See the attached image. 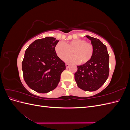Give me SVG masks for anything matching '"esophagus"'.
Listing matches in <instances>:
<instances>
[{
	"instance_id": "esophagus-1",
	"label": "esophagus",
	"mask_w": 130,
	"mask_h": 130,
	"mask_svg": "<svg viewBox=\"0 0 130 130\" xmlns=\"http://www.w3.org/2000/svg\"><path fill=\"white\" fill-rule=\"evenodd\" d=\"M66 68H68L69 67V64L68 63H66Z\"/></svg>"
}]
</instances>
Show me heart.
I'll use <instances>...</instances> for the list:
<instances>
[{
  "instance_id": "obj_1",
  "label": "heart",
  "mask_w": 130,
  "mask_h": 130,
  "mask_svg": "<svg viewBox=\"0 0 130 130\" xmlns=\"http://www.w3.org/2000/svg\"><path fill=\"white\" fill-rule=\"evenodd\" d=\"M55 52L61 60H64L73 52L74 56L66 59L70 63L85 64L92 58L94 53V46L91 43L84 40H75L68 43L58 42L55 46Z\"/></svg>"
}]
</instances>
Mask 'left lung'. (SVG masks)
I'll return each instance as SVG.
<instances>
[{"mask_svg":"<svg viewBox=\"0 0 130 130\" xmlns=\"http://www.w3.org/2000/svg\"><path fill=\"white\" fill-rule=\"evenodd\" d=\"M86 36L94 46L93 55L87 63L77 66L75 80L81 89L95 91L104 84L108 77L109 55L106 46L99 39Z\"/></svg>","mask_w":130,"mask_h":130,"instance_id":"left-lung-1","label":"left lung"}]
</instances>
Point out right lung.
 Masks as SVG:
<instances>
[{"label":"right lung","instance_id":"obj_1","mask_svg":"<svg viewBox=\"0 0 130 130\" xmlns=\"http://www.w3.org/2000/svg\"><path fill=\"white\" fill-rule=\"evenodd\" d=\"M58 40L46 37L35 41L25 51L22 62L23 77L27 85L38 93L54 90L66 69L65 63L55 52Z\"/></svg>","mask_w":130,"mask_h":130}]
</instances>
